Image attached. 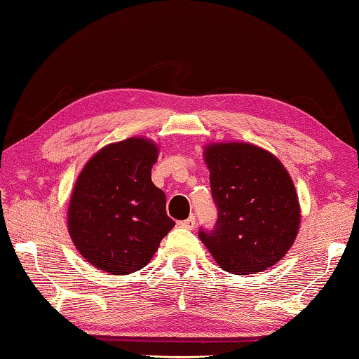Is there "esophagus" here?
<instances>
[{"instance_id": "esophagus-1", "label": "esophagus", "mask_w": 359, "mask_h": 359, "mask_svg": "<svg viewBox=\"0 0 359 359\" xmlns=\"http://www.w3.org/2000/svg\"><path fill=\"white\" fill-rule=\"evenodd\" d=\"M195 224H196V219L191 215V217H189L187 220L180 222V226H184V229H187V230H193L195 229Z\"/></svg>"}]
</instances>
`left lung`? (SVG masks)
<instances>
[{"mask_svg":"<svg viewBox=\"0 0 359 359\" xmlns=\"http://www.w3.org/2000/svg\"><path fill=\"white\" fill-rule=\"evenodd\" d=\"M217 206L212 231L200 240L222 270L255 275L280 262L300 226V204L291 175L273 153L246 142L204 147Z\"/></svg>","mask_w":359,"mask_h":359,"instance_id":"obj_1","label":"left lung"}]
</instances>
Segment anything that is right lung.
Returning <instances> with one entry per match:
<instances>
[{
    "label": "right lung",
    "mask_w": 359,
    "mask_h": 359,
    "mask_svg": "<svg viewBox=\"0 0 359 359\" xmlns=\"http://www.w3.org/2000/svg\"><path fill=\"white\" fill-rule=\"evenodd\" d=\"M159 149L145 137L108 144L89 159L73 187L68 233L95 269L129 275L149 264L175 225L166 195L151 182Z\"/></svg>",
    "instance_id": "1"
}]
</instances>
